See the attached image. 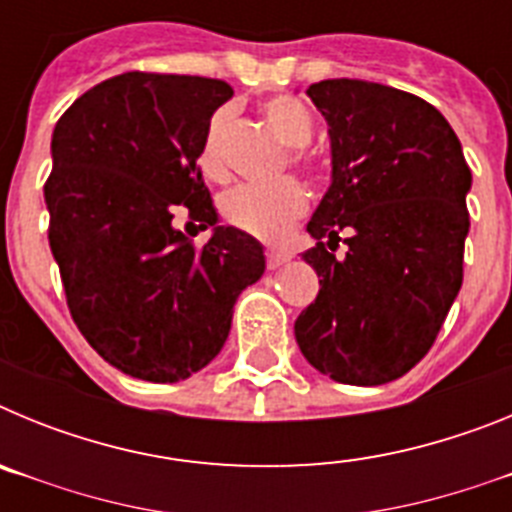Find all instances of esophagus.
<instances>
[{
	"label": "esophagus",
	"instance_id": "esophagus-1",
	"mask_svg": "<svg viewBox=\"0 0 512 512\" xmlns=\"http://www.w3.org/2000/svg\"><path fill=\"white\" fill-rule=\"evenodd\" d=\"M287 261L289 253L277 251V248H269V251H266V266H269V269H279V266L287 264Z\"/></svg>",
	"mask_w": 512,
	"mask_h": 512
}]
</instances>
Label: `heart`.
Returning a JSON list of instances; mask_svg holds the SVG:
<instances>
[{"mask_svg":"<svg viewBox=\"0 0 512 512\" xmlns=\"http://www.w3.org/2000/svg\"><path fill=\"white\" fill-rule=\"evenodd\" d=\"M259 112L284 148L297 151V148L310 146L312 135H315V122L300 99L277 94V97L261 102ZM225 128H228V110H217L207 122L200 156H197L202 174L215 182H223L228 174L223 153ZM289 166L302 171L305 176H315V166L302 151L289 156ZM305 210V189L292 179H282L269 187H238L220 200V215L225 223L253 235V238H261V241H282L287 230L305 215Z\"/></svg>","mask_w":512,"mask_h":512,"instance_id":"heart-1","label":"heart"}]
</instances>
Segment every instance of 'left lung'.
<instances>
[{
    "label": "left lung",
    "mask_w": 512,
    "mask_h": 512,
    "mask_svg": "<svg viewBox=\"0 0 512 512\" xmlns=\"http://www.w3.org/2000/svg\"><path fill=\"white\" fill-rule=\"evenodd\" d=\"M307 97L328 120L333 182L307 223L318 243L302 259L320 289L295 338L330 379L387 384L431 351L459 295L472 171L446 117L415 94L325 79Z\"/></svg>",
    "instance_id": "8db88e82"
}]
</instances>
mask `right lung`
I'll return each mask as SVG.
<instances>
[{
    "mask_svg": "<svg viewBox=\"0 0 512 512\" xmlns=\"http://www.w3.org/2000/svg\"><path fill=\"white\" fill-rule=\"evenodd\" d=\"M230 84L205 76L128 71L81 94L56 122L45 182L48 241L71 318L120 372L179 382L210 364L233 305L266 269L264 248L216 225L194 249L173 225L187 209L217 223L197 166Z\"/></svg>",
    "mask_w": 512,
    "mask_h": 512,
    "instance_id": "add662e5",
    "label": "right lung"
}]
</instances>
